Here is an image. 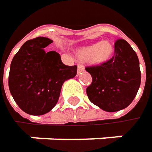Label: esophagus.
Segmentation results:
<instances>
[{
  "mask_svg": "<svg viewBox=\"0 0 152 152\" xmlns=\"http://www.w3.org/2000/svg\"><path fill=\"white\" fill-rule=\"evenodd\" d=\"M84 70H85V68H84V66L82 65H78V74H80V72H84Z\"/></svg>",
  "mask_w": 152,
  "mask_h": 152,
  "instance_id": "obj_1",
  "label": "esophagus"
}]
</instances>
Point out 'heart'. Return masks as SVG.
<instances>
[{"label":"heart","instance_id":"heart-1","mask_svg":"<svg viewBox=\"0 0 152 152\" xmlns=\"http://www.w3.org/2000/svg\"><path fill=\"white\" fill-rule=\"evenodd\" d=\"M114 50L113 44L105 40L79 48L76 50V56L81 61H90L95 65H102L112 58Z\"/></svg>","mask_w":152,"mask_h":152}]
</instances>
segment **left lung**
Here are the masks:
<instances>
[{
	"label": "left lung",
	"mask_w": 152,
	"mask_h": 152,
	"mask_svg": "<svg viewBox=\"0 0 152 152\" xmlns=\"http://www.w3.org/2000/svg\"><path fill=\"white\" fill-rule=\"evenodd\" d=\"M92 76L86 88L90 102L107 112L127 107L136 97L141 84L139 60L124 39L115 43V56L101 66L86 67Z\"/></svg>",
	"instance_id": "1"
}]
</instances>
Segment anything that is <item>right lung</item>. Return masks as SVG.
Segmentation results:
<instances>
[{"label":"right lung","instance_id":"add662e5","mask_svg":"<svg viewBox=\"0 0 152 152\" xmlns=\"http://www.w3.org/2000/svg\"><path fill=\"white\" fill-rule=\"evenodd\" d=\"M47 37L25 42L14 56L9 75L10 91L19 107L32 115L50 112L57 104L64 82L76 76L77 66H66Z\"/></svg>","mask_w":152,"mask_h":152}]
</instances>
